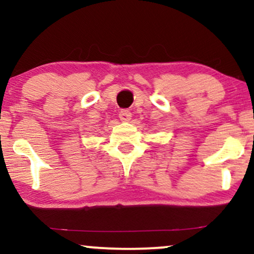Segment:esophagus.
I'll use <instances>...</instances> for the list:
<instances>
[{"label":"esophagus","mask_w":254,"mask_h":254,"mask_svg":"<svg viewBox=\"0 0 254 254\" xmlns=\"http://www.w3.org/2000/svg\"><path fill=\"white\" fill-rule=\"evenodd\" d=\"M119 118H121L122 122H129L131 119L130 111H127V110L121 111V112H119Z\"/></svg>","instance_id":"1"}]
</instances>
